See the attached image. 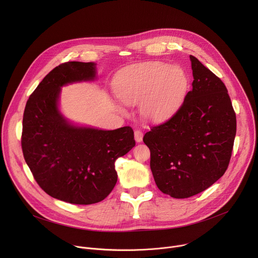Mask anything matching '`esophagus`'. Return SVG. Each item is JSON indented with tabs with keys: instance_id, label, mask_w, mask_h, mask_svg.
<instances>
[{
	"instance_id": "obj_1",
	"label": "esophagus",
	"mask_w": 258,
	"mask_h": 258,
	"mask_svg": "<svg viewBox=\"0 0 258 258\" xmlns=\"http://www.w3.org/2000/svg\"><path fill=\"white\" fill-rule=\"evenodd\" d=\"M135 140H136L138 143L142 142V140H143V133H142L140 130H136V131H135Z\"/></svg>"
}]
</instances>
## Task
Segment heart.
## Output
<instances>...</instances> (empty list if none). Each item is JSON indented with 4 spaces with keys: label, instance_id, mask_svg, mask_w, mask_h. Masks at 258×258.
Segmentation results:
<instances>
[{
    "label": "heart",
    "instance_id": "heart-1",
    "mask_svg": "<svg viewBox=\"0 0 258 258\" xmlns=\"http://www.w3.org/2000/svg\"><path fill=\"white\" fill-rule=\"evenodd\" d=\"M188 77L179 66L147 62L128 67L118 78L116 90L126 104L143 101V113L163 119L180 106L188 89Z\"/></svg>",
    "mask_w": 258,
    "mask_h": 258
}]
</instances>
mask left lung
<instances>
[{
    "label": "left lung",
    "mask_w": 258,
    "mask_h": 258,
    "mask_svg": "<svg viewBox=\"0 0 258 258\" xmlns=\"http://www.w3.org/2000/svg\"><path fill=\"white\" fill-rule=\"evenodd\" d=\"M194 81L177 111L144 136L158 189L189 198L226 172L237 131L236 113L225 84L190 55Z\"/></svg>",
    "instance_id": "8db88e82"
}]
</instances>
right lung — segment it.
Here are the masks:
<instances>
[{
  "mask_svg": "<svg viewBox=\"0 0 258 258\" xmlns=\"http://www.w3.org/2000/svg\"><path fill=\"white\" fill-rule=\"evenodd\" d=\"M95 63L69 61L51 70L29 96L23 113L21 148L34 179L51 197L89 205L104 200L117 181L115 160L136 142L134 131L79 127L58 110L61 87L93 81Z\"/></svg>",
  "mask_w": 258,
  "mask_h": 258,
  "instance_id": "add662e5",
  "label": "right lung"
}]
</instances>
